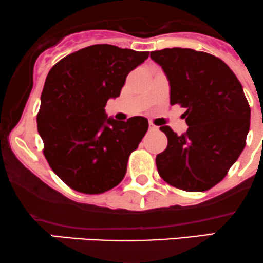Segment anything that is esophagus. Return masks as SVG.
Wrapping results in <instances>:
<instances>
[{
    "label": "esophagus",
    "instance_id": "obj_1",
    "mask_svg": "<svg viewBox=\"0 0 263 263\" xmlns=\"http://www.w3.org/2000/svg\"><path fill=\"white\" fill-rule=\"evenodd\" d=\"M149 129H150V130H156V129H158V126L154 125L153 123H149Z\"/></svg>",
    "mask_w": 263,
    "mask_h": 263
}]
</instances>
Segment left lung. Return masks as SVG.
I'll return each mask as SVG.
<instances>
[{
	"label": "left lung",
	"instance_id": "8db88e82",
	"mask_svg": "<svg viewBox=\"0 0 263 263\" xmlns=\"http://www.w3.org/2000/svg\"><path fill=\"white\" fill-rule=\"evenodd\" d=\"M170 84V104L186 108L178 135L160 126L167 146L156 155L159 175L171 186L206 191L220 182L246 145L251 109L242 85L225 62L190 48L150 53Z\"/></svg>",
	"mask_w": 263,
	"mask_h": 263
}]
</instances>
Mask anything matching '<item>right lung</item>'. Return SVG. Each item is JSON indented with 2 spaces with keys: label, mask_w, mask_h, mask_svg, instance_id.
<instances>
[{
  "label": "right lung",
  "mask_w": 263,
  "mask_h": 263,
  "mask_svg": "<svg viewBox=\"0 0 263 263\" xmlns=\"http://www.w3.org/2000/svg\"><path fill=\"white\" fill-rule=\"evenodd\" d=\"M149 52L110 44L85 47L55 63L46 78L37 128L51 169L73 190L102 194L117 186L129 155L147 130L144 117L117 122L105 114L125 78Z\"/></svg>",
  "instance_id": "obj_1"
}]
</instances>
